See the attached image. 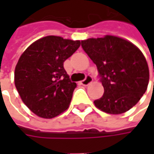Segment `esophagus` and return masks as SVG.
<instances>
[{"label":"esophagus","mask_w":154,"mask_h":154,"mask_svg":"<svg viewBox=\"0 0 154 154\" xmlns=\"http://www.w3.org/2000/svg\"><path fill=\"white\" fill-rule=\"evenodd\" d=\"M92 81V76L87 75L86 78H85V80H83L80 81V83H81V85H83V86H87V85H89Z\"/></svg>","instance_id":"esophagus-1"}]
</instances>
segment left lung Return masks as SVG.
<instances>
[{"label": "left lung", "mask_w": 154, "mask_h": 154, "mask_svg": "<svg viewBox=\"0 0 154 154\" xmlns=\"http://www.w3.org/2000/svg\"><path fill=\"white\" fill-rule=\"evenodd\" d=\"M81 46L96 64L104 89L103 96L94 101L97 108L117 115L139 102L147 88L149 69L135 45L121 38L105 36L83 40Z\"/></svg>", "instance_id": "1"}]
</instances>
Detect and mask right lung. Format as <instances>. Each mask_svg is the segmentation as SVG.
Segmentation results:
<instances>
[{
    "mask_svg": "<svg viewBox=\"0 0 154 154\" xmlns=\"http://www.w3.org/2000/svg\"><path fill=\"white\" fill-rule=\"evenodd\" d=\"M79 40L47 36L30 45L16 65L14 83L22 101L34 114L53 118L68 109L76 83L63 62L80 47Z\"/></svg>",
    "mask_w": 154,
    "mask_h": 154,
    "instance_id": "1",
    "label": "right lung"
}]
</instances>
